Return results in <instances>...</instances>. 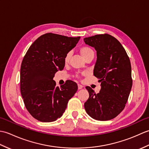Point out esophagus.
I'll return each instance as SVG.
<instances>
[{
    "label": "esophagus",
    "instance_id": "obj_1",
    "mask_svg": "<svg viewBox=\"0 0 149 149\" xmlns=\"http://www.w3.org/2000/svg\"><path fill=\"white\" fill-rule=\"evenodd\" d=\"M83 88V86H82V85H81V84H78V89L79 90H81L82 88Z\"/></svg>",
    "mask_w": 149,
    "mask_h": 149
}]
</instances>
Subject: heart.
<instances>
[{"instance_id": "obj_1", "label": "heart", "mask_w": 149, "mask_h": 149, "mask_svg": "<svg viewBox=\"0 0 149 149\" xmlns=\"http://www.w3.org/2000/svg\"><path fill=\"white\" fill-rule=\"evenodd\" d=\"M79 51H80L81 54L83 56V57L85 59L91 56H94L95 53H94L93 50L91 49V47H88V46L81 47L79 49ZM70 56H71L70 52H68L67 54H66V56H65V58H64V61H65V63H68L70 58Z\"/></svg>"}]
</instances>
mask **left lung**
I'll return each mask as SVG.
<instances>
[{
  "mask_svg": "<svg viewBox=\"0 0 149 149\" xmlns=\"http://www.w3.org/2000/svg\"><path fill=\"white\" fill-rule=\"evenodd\" d=\"M97 51L93 75L101 82L99 93L89 86V98L84 108L91 118L100 121L111 120L122 111L130 94L132 80L131 65L127 52L115 37L107 34L84 38Z\"/></svg>",
  "mask_w": 149,
  "mask_h": 149,
  "instance_id": "1",
  "label": "left lung"
}]
</instances>
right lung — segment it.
I'll return each instance as SVG.
<instances>
[{"label": "right lung", "mask_w": 149, "mask_h": 149, "mask_svg": "<svg viewBox=\"0 0 149 149\" xmlns=\"http://www.w3.org/2000/svg\"><path fill=\"white\" fill-rule=\"evenodd\" d=\"M80 39L46 33L34 41L22 60L20 91L28 111L42 122L60 118L68 100L77 90V84L66 81L61 88L53 80L56 73L65 66L64 58Z\"/></svg>", "instance_id": "right-lung-1"}]
</instances>
